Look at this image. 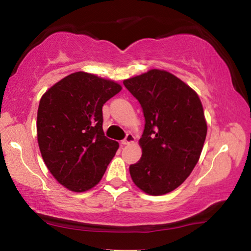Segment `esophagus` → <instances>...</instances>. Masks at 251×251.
<instances>
[{"label": "esophagus", "mask_w": 251, "mask_h": 251, "mask_svg": "<svg viewBox=\"0 0 251 251\" xmlns=\"http://www.w3.org/2000/svg\"><path fill=\"white\" fill-rule=\"evenodd\" d=\"M134 140H135V138H134V136H133V134H131V133H128V134L125 136V139L123 140L122 143H123L124 146H125V145H129V143L134 142Z\"/></svg>", "instance_id": "1"}]
</instances>
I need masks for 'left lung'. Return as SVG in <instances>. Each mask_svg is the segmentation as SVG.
I'll use <instances>...</instances> for the list:
<instances>
[{
  "label": "left lung",
  "mask_w": 251,
  "mask_h": 251,
  "mask_svg": "<svg viewBox=\"0 0 251 251\" xmlns=\"http://www.w3.org/2000/svg\"><path fill=\"white\" fill-rule=\"evenodd\" d=\"M145 116L139 145L142 156L129 166L133 182L149 195H164L181 185L198 164L206 136L199 95L164 70L124 80Z\"/></svg>",
  "instance_id": "8db88e82"
}]
</instances>
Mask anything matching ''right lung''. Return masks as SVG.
I'll list each match as a JSON object with an SVG mask.
<instances>
[{"mask_svg": "<svg viewBox=\"0 0 251 251\" xmlns=\"http://www.w3.org/2000/svg\"><path fill=\"white\" fill-rule=\"evenodd\" d=\"M120 91L112 80L80 71L59 80L40 100V151L53 178L72 192L98 185L118 149L103 132L102 106Z\"/></svg>", "mask_w": 251, "mask_h": 251, "instance_id": "obj_1", "label": "right lung"}]
</instances>
